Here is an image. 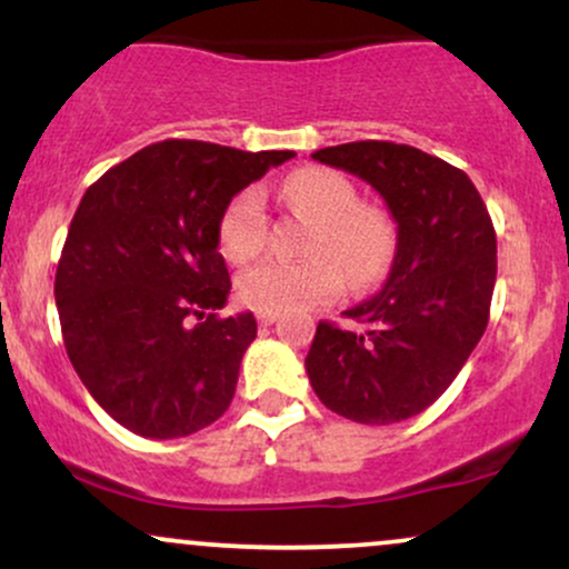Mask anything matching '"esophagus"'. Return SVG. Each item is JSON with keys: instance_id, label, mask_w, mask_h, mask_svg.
<instances>
[{"instance_id": "34e87169", "label": "esophagus", "mask_w": 569, "mask_h": 569, "mask_svg": "<svg viewBox=\"0 0 569 569\" xmlns=\"http://www.w3.org/2000/svg\"><path fill=\"white\" fill-rule=\"evenodd\" d=\"M257 321H259V326H272L278 321V316H276V312H259Z\"/></svg>"}]
</instances>
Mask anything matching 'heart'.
Returning a JSON list of instances; mask_svg holds the SVG:
<instances>
[{
    "instance_id": "1",
    "label": "heart",
    "mask_w": 569,
    "mask_h": 569,
    "mask_svg": "<svg viewBox=\"0 0 569 569\" xmlns=\"http://www.w3.org/2000/svg\"><path fill=\"white\" fill-rule=\"evenodd\" d=\"M280 200L312 221L305 262H262L238 278V299L257 312H291L326 302L342 289H369L396 251L393 221L382 208L358 202L350 179L321 166L297 168L280 181ZM267 243V211L259 189H243L219 219L227 262L246 264Z\"/></svg>"
}]
</instances>
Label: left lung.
<instances>
[{
  "mask_svg": "<svg viewBox=\"0 0 569 569\" xmlns=\"http://www.w3.org/2000/svg\"><path fill=\"white\" fill-rule=\"evenodd\" d=\"M312 160L375 187L398 243L382 289L345 310L363 329L318 323L307 377L326 407L352 422L409 420L452 385L485 335L498 276L492 219L460 168L407 143L350 141Z\"/></svg>",
  "mask_w": 569,
  "mask_h": 569,
  "instance_id": "obj_1",
  "label": "left lung"
}]
</instances>
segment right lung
<instances>
[{"instance_id":"add662e5","label":"right lung","mask_w":569,"mask_h":569,"mask_svg":"<svg viewBox=\"0 0 569 569\" xmlns=\"http://www.w3.org/2000/svg\"><path fill=\"white\" fill-rule=\"evenodd\" d=\"M291 158L168 139L82 194L56 305L71 367L120 426L179 439L230 407L257 318L219 316L232 286L219 219L240 189Z\"/></svg>"}]
</instances>
